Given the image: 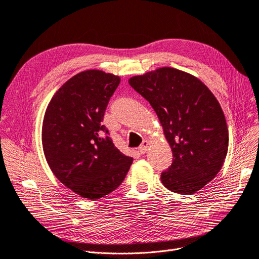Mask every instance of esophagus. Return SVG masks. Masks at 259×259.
<instances>
[{"label":"esophagus","instance_id":"1","mask_svg":"<svg viewBox=\"0 0 259 259\" xmlns=\"http://www.w3.org/2000/svg\"><path fill=\"white\" fill-rule=\"evenodd\" d=\"M148 146H149V142L148 141H143V143H142V145L140 146V148H139V152L141 155H144L145 152L147 151V149H148Z\"/></svg>","mask_w":259,"mask_h":259}]
</instances>
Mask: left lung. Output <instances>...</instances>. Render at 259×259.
<instances>
[{
	"label": "left lung",
	"instance_id": "8db88e82",
	"mask_svg": "<svg viewBox=\"0 0 259 259\" xmlns=\"http://www.w3.org/2000/svg\"><path fill=\"white\" fill-rule=\"evenodd\" d=\"M155 110L173 151V163L161 174L171 192L192 194L222 168L228 129L221 105L196 76L161 67L129 79Z\"/></svg>",
	"mask_w": 259,
	"mask_h": 259
}]
</instances>
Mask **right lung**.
<instances>
[{
  "instance_id": "obj_1",
  "label": "right lung",
  "mask_w": 259,
  "mask_h": 259,
  "mask_svg": "<svg viewBox=\"0 0 259 259\" xmlns=\"http://www.w3.org/2000/svg\"><path fill=\"white\" fill-rule=\"evenodd\" d=\"M118 75L90 69L65 82L46 109L41 141L52 173L72 192L99 199L118 188L133 159L114 146L102 124Z\"/></svg>"
}]
</instances>
